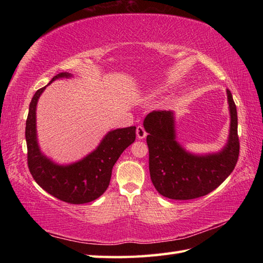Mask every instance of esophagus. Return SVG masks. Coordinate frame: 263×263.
<instances>
[{
  "label": "esophagus",
  "mask_w": 263,
  "mask_h": 263,
  "mask_svg": "<svg viewBox=\"0 0 263 263\" xmlns=\"http://www.w3.org/2000/svg\"><path fill=\"white\" fill-rule=\"evenodd\" d=\"M146 137H147V132L144 131L142 125H139L137 127V138L139 139V140H142V139H144Z\"/></svg>",
  "instance_id": "obj_1"
}]
</instances>
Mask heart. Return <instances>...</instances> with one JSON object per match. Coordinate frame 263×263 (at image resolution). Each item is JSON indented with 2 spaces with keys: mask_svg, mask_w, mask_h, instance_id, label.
<instances>
[{
  "mask_svg": "<svg viewBox=\"0 0 263 263\" xmlns=\"http://www.w3.org/2000/svg\"><path fill=\"white\" fill-rule=\"evenodd\" d=\"M156 92H158V90H156V91H155V92H154V95H155V93H156Z\"/></svg>",
  "mask_w": 263,
  "mask_h": 263,
  "instance_id": "1",
  "label": "heart"
}]
</instances>
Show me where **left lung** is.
Returning <instances> with one entry per match:
<instances>
[{
	"mask_svg": "<svg viewBox=\"0 0 263 263\" xmlns=\"http://www.w3.org/2000/svg\"><path fill=\"white\" fill-rule=\"evenodd\" d=\"M226 93L230 132L225 146L215 153H191L177 141L174 111H152L144 117L150 178L163 197L173 200L203 197L219 186L235 168L239 153L237 111L228 89Z\"/></svg>",
	"mask_w": 263,
	"mask_h": 263,
	"instance_id": "1",
	"label": "left lung"
}]
</instances>
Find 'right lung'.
Wrapping results in <instances>:
<instances>
[{
	"label": "right lung",
	"instance_id": "obj_1",
	"mask_svg": "<svg viewBox=\"0 0 263 263\" xmlns=\"http://www.w3.org/2000/svg\"><path fill=\"white\" fill-rule=\"evenodd\" d=\"M61 72L49 81L72 78ZM47 85V86H48ZM33 95L26 122L28 167L39 186L53 197L68 203H88L99 198L109 185L111 170L121 154L136 140V126L110 130L99 144L85 157L70 164H59L42 152L37 138L36 110L46 87Z\"/></svg>",
	"mask_w": 263,
	"mask_h": 263
}]
</instances>
